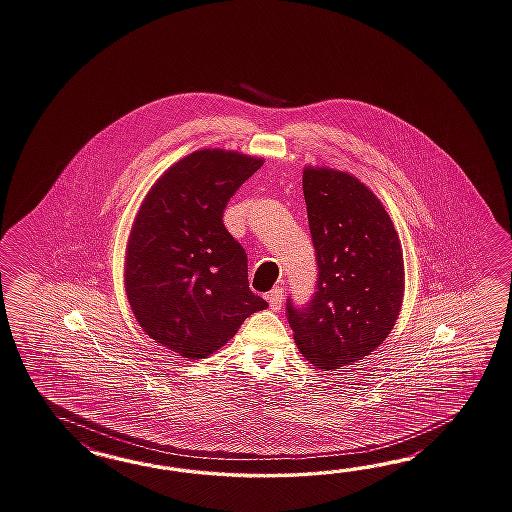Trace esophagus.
<instances>
[{
    "label": "esophagus",
    "instance_id": "34e87169",
    "mask_svg": "<svg viewBox=\"0 0 512 512\" xmlns=\"http://www.w3.org/2000/svg\"><path fill=\"white\" fill-rule=\"evenodd\" d=\"M268 303H270V309H272V311H281V305H283V288H272L270 294H268Z\"/></svg>",
    "mask_w": 512,
    "mask_h": 512
}]
</instances>
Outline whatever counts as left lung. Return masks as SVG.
Wrapping results in <instances>:
<instances>
[{"instance_id": "8db88e82", "label": "left lung", "mask_w": 512, "mask_h": 512, "mask_svg": "<svg viewBox=\"0 0 512 512\" xmlns=\"http://www.w3.org/2000/svg\"><path fill=\"white\" fill-rule=\"evenodd\" d=\"M303 196L318 281L309 305L287 301L288 324L307 361L335 370L390 335L403 303V251L383 203L357 177L305 166Z\"/></svg>"}]
</instances>
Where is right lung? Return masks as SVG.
<instances>
[{
    "mask_svg": "<svg viewBox=\"0 0 512 512\" xmlns=\"http://www.w3.org/2000/svg\"><path fill=\"white\" fill-rule=\"evenodd\" d=\"M262 159L194 151L170 166L137 212L125 250V294L148 337L185 359H205L268 303L248 283V257L224 209Z\"/></svg>",
    "mask_w": 512,
    "mask_h": 512,
    "instance_id": "1",
    "label": "right lung"
}]
</instances>
